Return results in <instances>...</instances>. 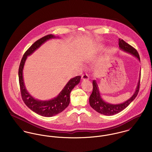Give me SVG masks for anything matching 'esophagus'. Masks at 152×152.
Returning <instances> with one entry per match:
<instances>
[{
  "label": "esophagus",
  "instance_id": "1",
  "mask_svg": "<svg viewBox=\"0 0 152 152\" xmlns=\"http://www.w3.org/2000/svg\"><path fill=\"white\" fill-rule=\"evenodd\" d=\"M89 76L86 74L83 75V76L81 77V79L83 80H89Z\"/></svg>",
  "mask_w": 152,
  "mask_h": 152
}]
</instances>
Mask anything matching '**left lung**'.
<instances>
[{"label": "left lung", "mask_w": 152, "mask_h": 152, "mask_svg": "<svg viewBox=\"0 0 152 152\" xmlns=\"http://www.w3.org/2000/svg\"><path fill=\"white\" fill-rule=\"evenodd\" d=\"M119 47L121 50L122 51L129 53L140 61V57L139 55L135 48L132 47L129 44L126 43L124 40L121 39H119ZM140 73L139 74V79L138 81L137 86L134 91L133 95L128 99L127 101H125L123 103L118 104H110L107 102H105L101 96L99 87L97 84L96 80H93L92 86L93 90L91 95L89 96V101L90 106L95 110L98 113L107 115L112 116L115 114L118 113L119 112L123 110L124 109L126 108L130 103L135 99L139 91V86H140Z\"/></svg>", "instance_id": "left-lung-1"}]
</instances>
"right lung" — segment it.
Masks as SVG:
<instances>
[{
	"label": "right lung",
	"instance_id": "1",
	"mask_svg": "<svg viewBox=\"0 0 152 152\" xmlns=\"http://www.w3.org/2000/svg\"><path fill=\"white\" fill-rule=\"evenodd\" d=\"M60 38L53 34H48L33 44L26 51L22 58L19 68V79L22 99L25 104L35 113L45 117H51L63 111L70 102V93L73 88L79 84L81 76H76L69 80L65 87L55 98L46 101L39 100L32 96L27 90L23 80V71L28 56L31 55L43 44L51 39Z\"/></svg>",
	"mask_w": 152,
	"mask_h": 152
}]
</instances>
